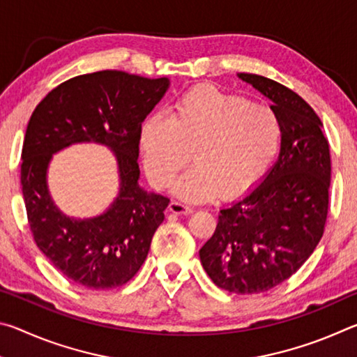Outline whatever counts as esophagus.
I'll list each match as a JSON object with an SVG mask.
<instances>
[{"instance_id": "obj_1", "label": "esophagus", "mask_w": 357, "mask_h": 357, "mask_svg": "<svg viewBox=\"0 0 357 357\" xmlns=\"http://www.w3.org/2000/svg\"><path fill=\"white\" fill-rule=\"evenodd\" d=\"M168 211L173 214H179V215H189L192 214V208L190 206H185L183 203H178V202H172L168 204Z\"/></svg>"}]
</instances>
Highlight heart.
<instances>
[{
    "label": "heart",
    "instance_id": "heart-1",
    "mask_svg": "<svg viewBox=\"0 0 357 357\" xmlns=\"http://www.w3.org/2000/svg\"><path fill=\"white\" fill-rule=\"evenodd\" d=\"M144 173L165 189L190 157V170L173 190L187 202L236 198L255 185L279 153L277 114L239 96L198 84L174 102L170 116L153 113L138 132Z\"/></svg>",
    "mask_w": 357,
    "mask_h": 357
}]
</instances>
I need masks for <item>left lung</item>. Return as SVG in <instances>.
<instances>
[{"label":"left lung","instance_id":"left-lung-1","mask_svg":"<svg viewBox=\"0 0 357 357\" xmlns=\"http://www.w3.org/2000/svg\"><path fill=\"white\" fill-rule=\"evenodd\" d=\"M238 77L273 102L282 128L280 153L257 187L220 209L200 259L219 288L257 294L289 279L321 239L331 154L323 123L301 96L261 75Z\"/></svg>","mask_w":357,"mask_h":357}]
</instances>
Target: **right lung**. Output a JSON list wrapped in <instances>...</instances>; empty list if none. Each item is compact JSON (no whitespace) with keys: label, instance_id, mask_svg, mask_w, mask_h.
Wrapping results in <instances>:
<instances>
[{"label":"right lung","instance_id":"add662e5","mask_svg":"<svg viewBox=\"0 0 357 357\" xmlns=\"http://www.w3.org/2000/svg\"><path fill=\"white\" fill-rule=\"evenodd\" d=\"M170 88V80L121 70L74 77L52 89L29 119L22 149V192L36 244L58 271L93 289L128 283L148 257L164 222L167 197L138 183V132ZM110 149L119 167V195L94 218L64 215L47 190L52 154L72 144Z\"/></svg>","mask_w":357,"mask_h":357}]
</instances>
